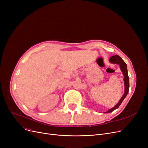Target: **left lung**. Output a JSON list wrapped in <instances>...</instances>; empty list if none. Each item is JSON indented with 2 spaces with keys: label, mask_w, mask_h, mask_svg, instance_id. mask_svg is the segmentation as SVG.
Returning a JSON list of instances; mask_svg holds the SVG:
<instances>
[{
  "label": "left lung",
  "mask_w": 148,
  "mask_h": 148,
  "mask_svg": "<svg viewBox=\"0 0 148 148\" xmlns=\"http://www.w3.org/2000/svg\"><path fill=\"white\" fill-rule=\"evenodd\" d=\"M109 62H110V63H112V64H116L119 65L121 70L122 71V72L123 73V75L124 76L123 81H124V85H125V92H124L123 95H122V98L119 100V101L118 102V103L116 104V105H115L114 107L110 108V109L108 110L107 112H105L106 113H110V112L114 111V110L117 109V108L120 106L121 103H122L123 100L125 99V98L127 95L128 93V90H129V87H130L129 77H128V70H127V64H126L125 62H124L122 60V59L118 55H114V56H112L109 59Z\"/></svg>",
  "instance_id": "1"
}]
</instances>
